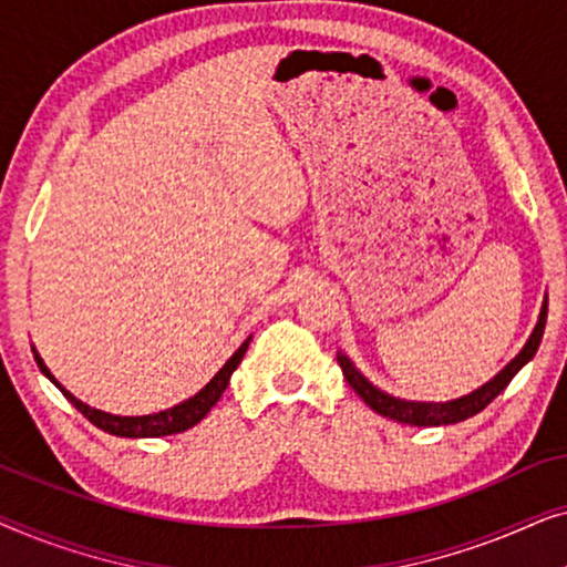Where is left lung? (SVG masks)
<instances>
[{"mask_svg": "<svg viewBox=\"0 0 567 567\" xmlns=\"http://www.w3.org/2000/svg\"><path fill=\"white\" fill-rule=\"evenodd\" d=\"M545 322H547V301L542 305L537 328L532 330L529 340H526V346L518 351L516 359L511 361L506 369H501L498 374L491 379V382L480 386V390L464 394V398L449 400V402H415V400L392 398V394H386L379 390V386L371 384L369 379L353 367V361L348 359V355L338 353V363H340V369H343L346 382L353 386L355 394H359V398L367 402L374 413L392 417V421H398V423H408V425H452V423L467 421V417L477 415L480 410H485L503 390H506L511 379H514L518 371H522V367H526V363L534 359V353H537L542 336H545Z\"/></svg>", "mask_w": 567, "mask_h": 567, "instance_id": "left-lung-1", "label": "left lung"}]
</instances>
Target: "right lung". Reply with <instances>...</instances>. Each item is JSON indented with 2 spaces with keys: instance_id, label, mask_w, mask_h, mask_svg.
Here are the masks:
<instances>
[{
  "instance_id": "add662e5",
  "label": "right lung",
  "mask_w": 567,
  "mask_h": 567,
  "mask_svg": "<svg viewBox=\"0 0 567 567\" xmlns=\"http://www.w3.org/2000/svg\"><path fill=\"white\" fill-rule=\"evenodd\" d=\"M250 340L252 338H247L245 343L239 346L235 353H231V359L224 363L219 371H216L214 379L204 386V390L196 392L188 400H183L181 405L159 410V413H152V415H113V413H103V410H97V408L84 405L82 400H76L72 392L64 390V386L56 382V377L51 374L49 367H45L35 348H33V355H35V363L41 367L43 374L49 377L51 382L59 386L61 394H64V398L72 402V405L80 410V413L87 417L92 425H97L100 431L111 433V436H121V439H159V436H173V433H183V431L193 429L196 423L204 421V417L208 415V410L219 402L224 390H227L231 371L239 367V361H243Z\"/></svg>"
}]
</instances>
